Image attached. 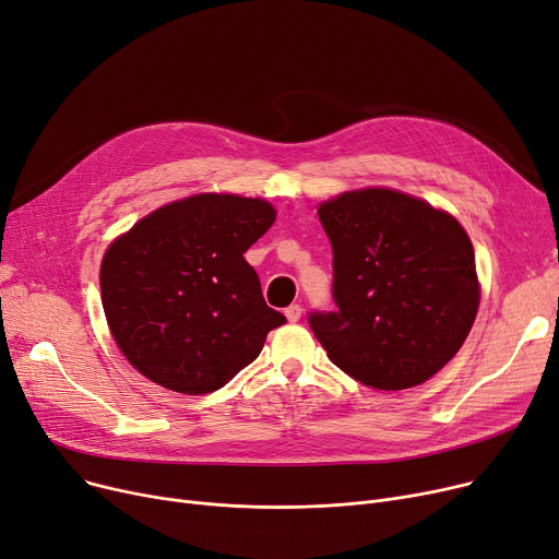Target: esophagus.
<instances>
[{
    "label": "esophagus",
    "mask_w": 559,
    "mask_h": 559,
    "mask_svg": "<svg viewBox=\"0 0 559 559\" xmlns=\"http://www.w3.org/2000/svg\"><path fill=\"white\" fill-rule=\"evenodd\" d=\"M301 312H304V308H301L299 304H292V306L285 308V317H287L289 321H299V319H301Z\"/></svg>",
    "instance_id": "esophagus-1"
}]
</instances>
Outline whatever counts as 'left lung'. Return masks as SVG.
<instances>
[{"label": "left lung", "instance_id": "8db88e82", "mask_svg": "<svg viewBox=\"0 0 559 559\" xmlns=\"http://www.w3.org/2000/svg\"><path fill=\"white\" fill-rule=\"evenodd\" d=\"M333 247V312L308 324L344 373L373 390L426 383L464 344L480 304L474 247L455 217L369 188L319 205Z\"/></svg>", "mask_w": 559, "mask_h": 559}]
</instances>
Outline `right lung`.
Segmentation results:
<instances>
[{"label": "right lung", "mask_w": 559, "mask_h": 559, "mask_svg": "<svg viewBox=\"0 0 559 559\" xmlns=\"http://www.w3.org/2000/svg\"><path fill=\"white\" fill-rule=\"evenodd\" d=\"M276 219L262 199L197 194L163 205L102 260V304L127 360L154 383L209 394L251 365L285 317L245 251Z\"/></svg>", "instance_id": "1"}]
</instances>
